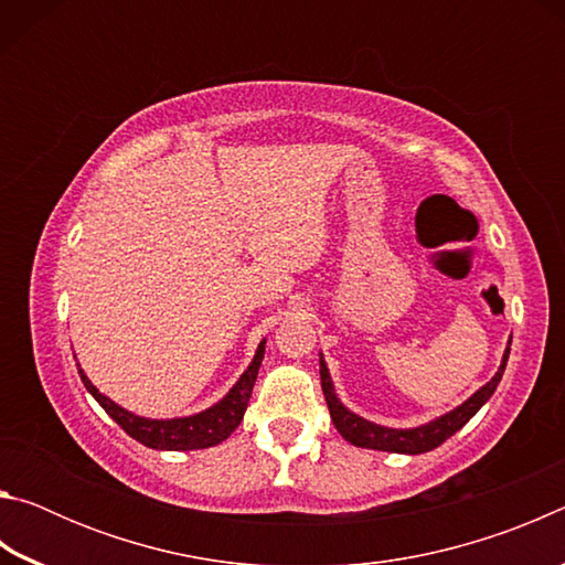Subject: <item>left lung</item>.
Wrapping results in <instances>:
<instances>
[{"mask_svg": "<svg viewBox=\"0 0 565 565\" xmlns=\"http://www.w3.org/2000/svg\"><path fill=\"white\" fill-rule=\"evenodd\" d=\"M509 353H511V341L503 351V361L499 371H495V376L489 381V384L478 388L476 394L471 398H466L461 406H456L454 411H448V414L428 420V424L416 426V428L379 426L374 420H366L343 406L337 396V391H333V381L327 369V361H323V353L319 359V366H321L319 374H321V388H323V396H327V406H329L333 426H337V431L347 438L349 444L359 448H374V451L416 456V454L434 451V448L441 446L446 438H451L458 428H463L468 420L478 414V408L493 396L495 386H499V381L505 371V361H509Z\"/></svg>", "mask_w": 565, "mask_h": 565, "instance_id": "obj_1", "label": "left lung"}]
</instances>
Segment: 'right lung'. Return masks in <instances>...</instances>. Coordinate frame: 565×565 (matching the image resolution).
<instances>
[{"instance_id":"add662e5","label":"right lung","mask_w":565,"mask_h":565,"mask_svg":"<svg viewBox=\"0 0 565 565\" xmlns=\"http://www.w3.org/2000/svg\"><path fill=\"white\" fill-rule=\"evenodd\" d=\"M264 351H266V339L259 343L252 363H248L244 374L238 376L232 391H228L222 401H216L214 406H209L206 411H199L194 416H181V418H145V416L131 414V411L114 404L109 396H104L82 369H79V376L89 394L99 401V406L107 411V414L117 420V424L131 438H137L139 444L157 448V451H196V448H209L226 441V438L236 431V426L242 424L248 398H252L254 381L259 376Z\"/></svg>"}]
</instances>
